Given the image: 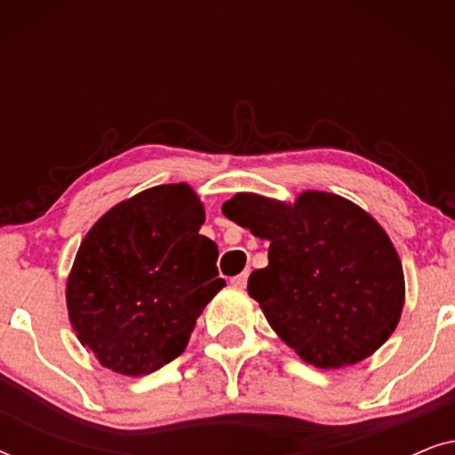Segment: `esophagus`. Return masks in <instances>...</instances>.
<instances>
[{"label":"esophagus","mask_w":455,"mask_h":455,"mask_svg":"<svg viewBox=\"0 0 455 455\" xmlns=\"http://www.w3.org/2000/svg\"><path fill=\"white\" fill-rule=\"evenodd\" d=\"M246 282H248V271L240 273V275L232 277V283L235 285V288H246Z\"/></svg>","instance_id":"esophagus-1"}]
</instances>
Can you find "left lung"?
<instances>
[{"label":"left lung","mask_w":455,"mask_h":455,"mask_svg":"<svg viewBox=\"0 0 455 455\" xmlns=\"http://www.w3.org/2000/svg\"><path fill=\"white\" fill-rule=\"evenodd\" d=\"M221 211L269 240V265L251 273L248 294L304 363L356 364L395 331L406 298L402 260L358 204L321 190L294 203L238 192Z\"/></svg>","instance_id":"left-lung-1"}]
</instances>
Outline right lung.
Wrapping results in <instances>:
<instances>
[{
	"mask_svg": "<svg viewBox=\"0 0 455 455\" xmlns=\"http://www.w3.org/2000/svg\"><path fill=\"white\" fill-rule=\"evenodd\" d=\"M203 223L188 184H161L117 203L80 242L68 316L105 369L148 375L186 350L203 308L226 285L217 244L198 234Z\"/></svg>",
	"mask_w": 455,
	"mask_h": 455,
	"instance_id": "right-lung-1",
	"label": "right lung"
}]
</instances>
